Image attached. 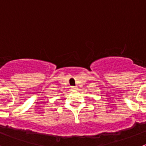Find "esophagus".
I'll use <instances>...</instances> for the list:
<instances>
[{"label": "esophagus", "instance_id": "1", "mask_svg": "<svg viewBox=\"0 0 146 146\" xmlns=\"http://www.w3.org/2000/svg\"><path fill=\"white\" fill-rule=\"evenodd\" d=\"M71 88H72V90H76L77 88L76 87V86H72V87H71Z\"/></svg>", "mask_w": 146, "mask_h": 146}]
</instances>
